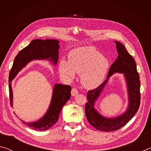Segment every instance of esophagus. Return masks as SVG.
I'll return each instance as SVG.
<instances>
[{
  "mask_svg": "<svg viewBox=\"0 0 151 151\" xmlns=\"http://www.w3.org/2000/svg\"><path fill=\"white\" fill-rule=\"evenodd\" d=\"M78 91L76 88H73L72 91H71V95L73 96H76V94H78Z\"/></svg>",
  "mask_w": 151,
  "mask_h": 151,
  "instance_id": "esophagus-1",
  "label": "esophagus"
}]
</instances>
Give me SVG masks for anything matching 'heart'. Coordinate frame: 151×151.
I'll return each instance as SVG.
<instances>
[{
	"label": "heart",
	"mask_w": 151,
	"mask_h": 151,
	"mask_svg": "<svg viewBox=\"0 0 151 151\" xmlns=\"http://www.w3.org/2000/svg\"><path fill=\"white\" fill-rule=\"evenodd\" d=\"M109 68V61L100 52L91 47L76 48L68 54V60L61 59L58 64L60 76L67 81L81 73L83 85L87 88L98 87L103 83Z\"/></svg>",
	"instance_id": "heart-1"
}]
</instances>
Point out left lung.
Wrapping results in <instances>:
<instances>
[{
  "mask_svg": "<svg viewBox=\"0 0 151 151\" xmlns=\"http://www.w3.org/2000/svg\"><path fill=\"white\" fill-rule=\"evenodd\" d=\"M114 42L116 43L118 57L110 68L105 81L99 87L88 92V102L85 105V114L89 123L96 129L105 132L116 131L124 126L137 113L140 106V83L136 63L122 43L119 41ZM114 73L124 74L127 85L129 103L123 114L110 118L102 116L94 108V105L108 83L109 78Z\"/></svg>",
  "mask_w": 151,
  "mask_h": 151,
  "instance_id": "1",
  "label": "left lung"
}]
</instances>
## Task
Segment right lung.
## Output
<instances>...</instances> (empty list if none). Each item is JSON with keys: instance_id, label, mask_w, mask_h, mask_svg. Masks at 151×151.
I'll list each match as a JSON object with an SVG mask.
<instances>
[{"instance_id": "right-lung-1", "label": "right lung", "mask_w": 151, "mask_h": 151, "mask_svg": "<svg viewBox=\"0 0 151 151\" xmlns=\"http://www.w3.org/2000/svg\"><path fill=\"white\" fill-rule=\"evenodd\" d=\"M59 40L56 39H35L18 53L9 73V95L11 106L13 105V93L11 82L20 70L32 60H47L57 65L59 53ZM71 86L55 84L52 90V99L47 112L38 121L27 122L20 119L22 122L32 129L46 131L58 121L63 106L70 98Z\"/></svg>"}]
</instances>
